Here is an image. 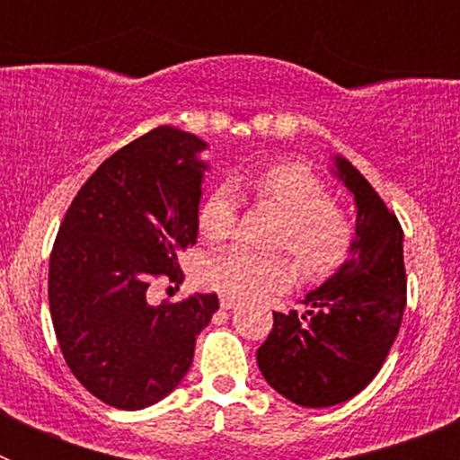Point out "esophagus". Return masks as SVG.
<instances>
[{
  "label": "esophagus",
  "mask_w": 460,
  "mask_h": 460,
  "mask_svg": "<svg viewBox=\"0 0 460 460\" xmlns=\"http://www.w3.org/2000/svg\"><path fill=\"white\" fill-rule=\"evenodd\" d=\"M234 306H237V299H234V296H227V295L221 296V308L230 311V308H234Z\"/></svg>",
  "instance_id": "obj_1"
}]
</instances>
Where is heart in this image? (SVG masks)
Masks as SVG:
<instances>
[{"mask_svg":"<svg viewBox=\"0 0 460 460\" xmlns=\"http://www.w3.org/2000/svg\"><path fill=\"white\" fill-rule=\"evenodd\" d=\"M237 189H249L260 202L283 217L274 234V249L290 251L306 276H324L348 258L355 237L350 218L334 205V198L304 165L280 164L267 170L234 177ZM239 200L232 184H218L200 205L198 223L209 242L233 237L237 227ZM296 270L283 255H260L253 251L223 249L202 260L198 280L209 290L227 296H255L286 290Z\"/></svg>","mask_w":460,"mask_h":460,"instance_id":"obj_1","label":"heart"}]
</instances>
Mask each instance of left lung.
I'll return each mask as SVG.
<instances>
[{
	"label": "left lung",
	"instance_id": "left-lung-1",
	"mask_svg": "<svg viewBox=\"0 0 460 460\" xmlns=\"http://www.w3.org/2000/svg\"><path fill=\"white\" fill-rule=\"evenodd\" d=\"M332 161V172L355 198L350 253L304 296L306 311L274 313V327L258 348L270 387L302 408L345 403L367 387L387 359L405 311L401 223L348 158Z\"/></svg>",
	"mask_w": 460,
	"mask_h": 460
}]
</instances>
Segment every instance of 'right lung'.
<instances>
[{
	"label": "right lung",
	"instance_id": "1",
	"mask_svg": "<svg viewBox=\"0 0 460 460\" xmlns=\"http://www.w3.org/2000/svg\"><path fill=\"white\" fill-rule=\"evenodd\" d=\"M207 142L158 126L84 181L50 253L48 302L71 373L119 410L168 396L193 364L217 295L152 306L154 279L181 283L177 255L198 239Z\"/></svg>",
	"mask_w": 460,
	"mask_h": 460
}]
</instances>
